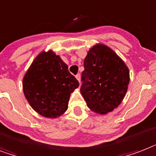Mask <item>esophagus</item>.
I'll use <instances>...</instances> for the list:
<instances>
[{
    "label": "esophagus",
    "instance_id": "34e87169",
    "mask_svg": "<svg viewBox=\"0 0 156 156\" xmlns=\"http://www.w3.org/2000/svg\"><path fill=\"white\" fill-rule=\"evenodd\" d=\"M75 77H76V78H77V80H78V82H80V80H81V75H80V74H77V75L75 76Z\"/></svg>",
    "mask_w": 156,
    "mask_h": 156
}]
</instances>
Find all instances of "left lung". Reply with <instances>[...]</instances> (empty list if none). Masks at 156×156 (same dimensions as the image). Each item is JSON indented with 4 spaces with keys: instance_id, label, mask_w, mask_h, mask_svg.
I'll return each instance as SVG.
<instances>
[{
    "instance_id": "8db88e82",
    "label": "left lung",
    "mask_w": 156,
    "mask_h": 156,
    "mask_svg": "<svg viewBox=\"0 0 156 156\" xmlns=\"http://www.w3.org/2000/svg\"><path fill=\"white\" fill-rule=\"evenodd\" d=\"M129 69L108 46L97 44L88 51L82 73V93L96 113L111 112L122 102L130 82Z\"/></svg>"
}]
</instances>
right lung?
<instances>
[{"label":"right lung","instance_id":"right-lung-1","mask_svg":"<svg viewBox=\"0 0 156 156\" xmlns=\"http://www.w3.org/2000/svg\"><path fill=\"white\" fill-rule=\"evenodd\" d=\"M25 98L34 111L46 118H58L68 108L70 94L79 86L68 66L52 50L34 59L23 78Z\"/></svg>","mask_w":156,"mask_h":156}]
</instances>
